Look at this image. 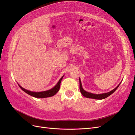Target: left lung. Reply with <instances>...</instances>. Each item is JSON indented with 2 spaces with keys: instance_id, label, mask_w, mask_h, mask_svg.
Masks as SVG:
<instances>
[{
  "instance_id": "1",
  "label": "left lung",
  "mask_w": 135,
  "mask_h": 135,
  "mask_svg": "<svg viewBox=\"0 0 135 135\" xmlns=\"http://www.w3.org/2000/svg\"><path fill=\"white\" fill-rule=\"evenodd\" d=\"M79 83H80V91L81 93V94L83 95V96H84V97L87 98H91V99H98V100H102V99H105L106 98L108 97L109 96L112 94L116 90L121 83H120L118 85H117L115 88H114L113 90L110 91L109 92L104 93V94H92V93L88 92H87L85 90H84L83 88V87H82L80 79H79Z\"/></svg>"
}]
</instances>
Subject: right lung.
<instances>
[{"label": "right lung", "instance_id": "right-lung-1", "mask_svg": "<svg viewBox=\"0 0 135 135\" xmlns=\"http://www.w3.org/2000/svg\"><path fill=\"white\" fill-rule=\"evenodd\" d=\"M63 76H63L61 78V79H60L59 81H58L57 83L56 84V85H55L54 87H53L52 88H51V89H49V90L46 91L38 92H32V91H28V90H27V89L22 87L20 85H19V84L18 85L19 86V87L21 88L23 91H25L26 93H27V94L32 96L34 98H45L51 97V96H54L59 91V90L60 86V83H61V81L62 80V79H63Z\"/></svg>", "mask_w": 135, "mask_h": 135}]
</instances>
